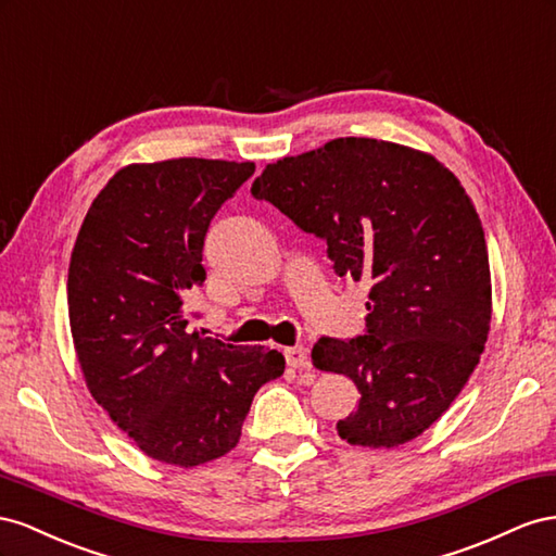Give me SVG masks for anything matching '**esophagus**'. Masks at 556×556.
I'll use <instances>...</instances> for the list:
<instances>
[{"instance_id":"1","label":"esophagus","mask_w":556,"mask_h":556,"mask_svg":"<svg viewBox=\"0 0 556 556\" xmlns=\"http://www.w3.org/2000/svg\"><path fill=\"white\" fill-rule=\"evenodd\" d=\"M283 356H287V363L291 368H307L309 366V356H307V349L303 344L298 346H289L283 349Z\"/></svg>"}]
</instances>
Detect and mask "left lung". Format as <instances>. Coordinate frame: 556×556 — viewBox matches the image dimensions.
Returning a JSON list of instances; mask_svg holds the SVG:
<instances>
[{
    "instance_id": "8db88e82",
    "label": "left lung",
    "mask_w": 556,
    "mask_h": 556,
    "mask_svg": "<svg viewBox=\"0 0 556 556\" xmlns=\"http://www.w3.org/2000/svg\"><path fill=\"white\" fill-rule=\"evenodd\" d=\"M251 195L321 237L336 275L370 283L366 332L312 349L316 368L361 393L340 438L399 447L421 435L466 387L491 321L484 230L464 186L433 155L340 137L267 165Z\"/></svg>"
}]
</instances>
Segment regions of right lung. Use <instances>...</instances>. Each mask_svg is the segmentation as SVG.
I'll return each mask as SVG.
<instances>
[{"mask_svg":"<svg viewBox=\"0 0 556 556\" xmlns=\"http://www.w3.org/2000/svg\"><path fill=\"white\" fill-rule=\"evenodd\" d=\"M253 163L174 157L128 165L100 190L70 261V326L86 384L135 445L172 466L228 454L256 391L283 375L277 349L188 330L212 218Z\"/></svg>","mask_w":556,"mask_h":556,"instance_id":"1","label":"right lung"}]
</instances>
